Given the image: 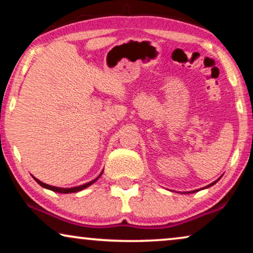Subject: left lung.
Listing matches in <instances>:
<instances>
[{
    "mask_svg": "<svg viewBox=\"0 0 253 253\" xmlns=\"http://www.w3.org/2000/svg\"><path fill=\"white\" fill-rule=\"evenodd\" d=\"M215 183H216V182H214V183H212V184H210V185H209V186H212V185H213V184H215ZM193 192H196V191H193Z\"/></svg>",
    "mask_w": 253,
    "mask_h": 253,
    "instance_id": "left-lung-1",
    "label": "left lung"
}]
</instances>
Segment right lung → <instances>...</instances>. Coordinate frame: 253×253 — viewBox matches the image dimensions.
I'll return each mask as SVG.
<instances>
[{"instance_id":"1","label":"right lung","mask_w":253,"mask_h":253,"mask_svg":"<svg viewBox=\"0 0 253 253\" xmlns=\"http://www.w3.org/2000/svg\"><path fill=\"white\" fill-rule=\"evenodd\" d=\"M102 174V172H101ZM100 174V175H101ZM99 178V177H98ZM98 178H95L94 181H92V182H89V183H86V184H84V185H81V186H76V188H70V189H64V188H56V186H51V185H48V184H44V183H42V182H40L39 179H37V178H34L36 179V181L39 183V184L41 185V186H43V188H46V189H49V190H51V191H55V192H58V193H72V192H77V191H81V190H83V189H85V188H87V186H89L91 184H93V183H94L96 179Z\"/></svg>"}]
</instances>
